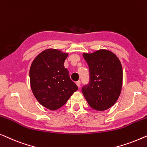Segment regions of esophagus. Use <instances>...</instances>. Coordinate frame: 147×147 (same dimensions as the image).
I'll list each match as a JSON object with an SVG mask.
<instances>
[{"instance_id": "obj_1", "label": "esophagus", "mask_w": 147, "mask_h": 147, "mask_svg": "<svg viewBox=\"0 0 147 147\" xmlns=\"http://www.w3.org/2000/svg\"><path fill=\"white\" fill-rule=\"evenodd\" d=\"M76 84L77 85L78 87H80V80H78V81H76Z\"/></svg>"}]
</instances>
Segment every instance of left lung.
Listing matches in <instances>:
<instances>
[{"label": "left lung", "instance_id": "obj_1", "mask_svg": "<svg viewBox=\"0 0 147 147\" xmlns=\"http://www.w3.org/2000/svg\"><path fill=\"white\" fill-rule=\"evenodd\" d=\"M89 67L90 82L82 88L90 107L101 111L111 108L117 102L123 86V67L117 56L100 49L83 53Z\"/></svg>", "mask_w": 147, "mask_h": 147}]
</instances>
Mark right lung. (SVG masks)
<instances>
[{
  "label": "right lung",
  "instance_id": "1",
  "mask_svg": "<svg viewBox=\"0 0 147 147\" xmlns=\"http://www.w3.org/2000/svg\"><path fill=\"white\" fill-rule=\"evenodd\" d=\"M68 55L57 49H46L36 56L30 66L32 93L41 105L51 111L63 107L78 90L64 66Z\"/></svg>",
  "mask_w": 147,
  "mask_h": 147
}]
</instances>
